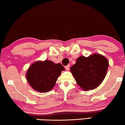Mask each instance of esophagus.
<instances>
[{
    "instance_id": "34e87169",
    "label": "esophagus",
    "mask_w": 125,
    "mask_h": 125,
    "mask_svg": "<svg viewBox=\"0 0 125 125\" xmlns=\"http://www.w3.org/2000/svg\"><path fill=\"white\" fill-rule=\"evenodd\" d=\"M65 69L66 70V71H69V69H70V66L69 65H66V66H65Z\"/></svg>"
}]
</instances>
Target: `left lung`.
<instances>
[{
  "label": "left lung",
  "mask_w": 125,
  "mask_h": 125,
  "mask_svg": "<svg viewBox=\"0 0 125 125\" xmlns=\"http://www.w3.org/2000/svg\"><path fill=\"white\" fill-rule=\"evenodd\" d=\"M109 66V61L99 53L88 57L80 56L76 64L70 69L76 83L85 91L97 88L105 78Z\"/></svg>",
  "instance_id": "obj_1"
}]
</instances>
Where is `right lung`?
<instances>
[{"instance_id": "right-lung-1", "label": "right lung", "mask_w": 125, "mask_h": 125, "mask_svg": "<svg viewBox=\"0 0 125 125\" xmlns=\"http://www.w3.org/2000/svg\"><path fill=\"white\" fill-rule=\"evenodd\" d=\"M64 70L60 63L55 64L48 60L37 61L27 70L26 78L34 90L45 93L53 88L61 72Z\"/></svg>"}]
</instances>
